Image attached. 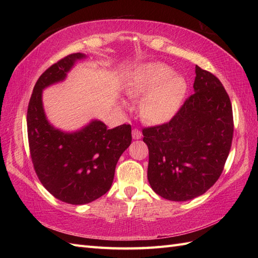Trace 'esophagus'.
I'll use <instances>...</instances> for the list:
<instances>
[{
  "mask_svg": "<svg viewBox=\"0 0 258 258\" xmlns=\"http://www.w3.org/2000/svg\"><path fill=\"white\" fill-rule=\"evenodd\" d=\"M132 135H133V139L134 140H139V139L142 138V132H141L140 130H138V128H133Z\"/></svg>",
  "mask_w": 258,
  "mask_h": 258,
  "instance_id": "obj_1",
  "label": "esophagus"
}]
</instances>
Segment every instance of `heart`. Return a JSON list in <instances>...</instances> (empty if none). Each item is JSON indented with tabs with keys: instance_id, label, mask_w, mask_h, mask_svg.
I'll return each mask as SVG.
<instances>
[{
	"instance_id": "b5f03b06",
	"label": "heart",
	"mask_w": 258,
	"mask_h": 258,
	"mask_svg": "<svg viewBox=\"0 0 258 258\" xmlns=\"http://www.w3.org/2000/svg\"><path fill=\"white\" fill-rule=\"evenodd\" d=\"M187 85L183 76L163 63L141 67L127 87L130 96H144L141 103L142 116L151 123H163L177 112Z\"/></svg>"
}]
</instances>
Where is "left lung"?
Masks as SVG:
<instances>
[{
	"mask_svg": "<svg viewBox=\"0 0 258 258\" xmlns=\"http://www.w3.org/2000/svg\"><path fill=\"white\" fill-rule=\"evenodd\" d=\"M194 93L171 120L143 128L147 178L163 199L188 201L216 183L232 146V103L221 81L195 68Z\"/></svg>",
	"mask_w": 258,
	"mask_h": 258,
	"instance_id": "obj_1",
	"label": "left lung"
}]
</instances>
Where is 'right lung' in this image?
Masks as SVG:
<instances>
[{"label":"right lung","mask_w":258,"mask_h":258,"mask_svg":"<svg viewBox=\"0 0 258 258\" xmlns=\"http://www.w3.org/2000/svg\"><path fill=\"white\" fill-rule=\"evenodd\" d=\"M83 57L82 53L70 54L38 78L26 116L31 158L38 179L55 199L72 205L87 204L108 191L118 158L132 142L130 124L108 130L101 120H92L78 132L64 133L48 123L42 91L63 81Z\"/></svg>","instance_id":"obj_1"}]
</instances>
